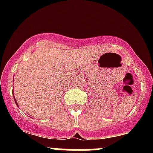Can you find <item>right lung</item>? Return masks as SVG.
I'll return each instance as SVG.
<instances>
[{"label": "right lung", "instance_id": "right-lung-1", "mask_svg": "<svg viewBox=\"0 0 153 153\" xmlns=\"http://www.w3.org/2000/svg\"><path fill=\"white\" fill-rule=\"evenodd\" d=\"M13 81H14V79H13ZM13 98H14V100H15V104H16V105L18 106H18V103H17V101H16V99H15V95H14V93H13Z\"/></svg>", "mask_w": 153, "mask_h": 153}]
</instances>
